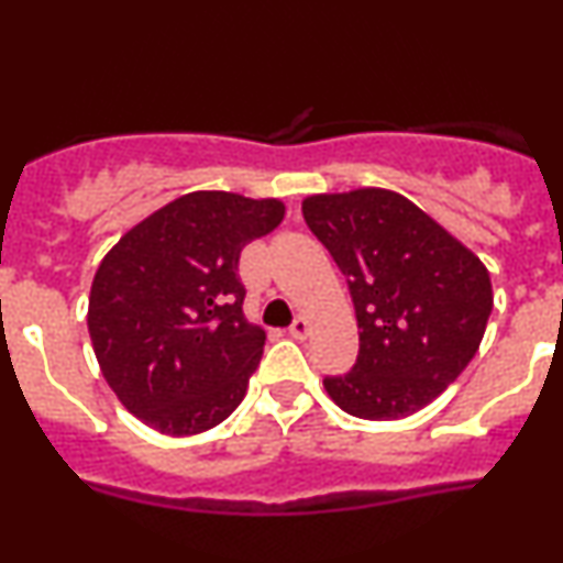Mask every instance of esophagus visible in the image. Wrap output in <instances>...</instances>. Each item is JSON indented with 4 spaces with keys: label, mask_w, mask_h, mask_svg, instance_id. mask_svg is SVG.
Masks as SVG:
<instances>
[{
    "label": "esophagus",
    "mask_w": 563,
    "mask_h": 563,
    "mask_svg": "<svg viewBox=\"0 0 563 563\" xmlns=\"http://www.w3.org/2000/svg\"><path fill=\"white\" fill-rule=\"evenodd\" d=\"M288 333L294 335V339H307V333H309V325H307V320H303V318H296L294 322H290Z\"/></svg>",
    "instance_id": "34e87169"
}]
</instances>
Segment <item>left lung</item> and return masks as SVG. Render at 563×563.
Instances as JSON below:
<instances>
[{
    "label": "left lung",
    "mask_w": 563,
    "mask_h": 563,
    "mask_svg": "<svg viewBox=\"0 0 563 563\" xmlns=\"http://www.w3.org/2000/svg\"><path fill=\"white\" fill-rule=\"evenodd\" d=\"M301 214L346 277L357 314L354 367L322 378L333 402L365 421L434 402L482 344L493 312L487 267L391 190L312 196Z\"/></svg>",
    "instance_id": "8db88e82"
}]
</instances>
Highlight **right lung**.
I'll list each match as a JSON object with an SVG mask.
<instances>
[{"label": "right lung", "mask_w": 563, "mask_h": 563, "mask_svg": "<svg viewBox=\"0 0 563 563\" xmlns=\"http://www.w3.org/2000/svg\"><path fill=\"white\" fill-rule=\"evenodd\" d=\"M280 200L198 190L142 219L106 254L87 325L129 412L169 437L214 429L243 402L264 331L243 318V245L283 222Z\"/></svg>", "instance_id": "1"}]
</instances>
